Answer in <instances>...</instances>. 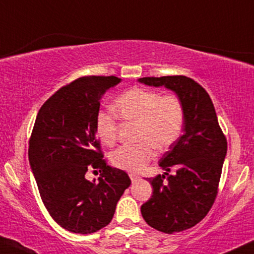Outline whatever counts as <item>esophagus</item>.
<instances>
[{"instance_id":"34e87169","label":"esophagus","mask_w":254,"mask_h":254,"mask_svg":"<svg viewBox=\"0 0 254 254\" xmlns=\"http://www.w3.org/2000/svg\"><path fill=\"white\" fill-rule=\"evenodd\" d=\"M129 176H130L131 181H132V182H135V181H137V180L139 179V175H137V174H135V173H130Z\"/></svg>"}]
</instances>
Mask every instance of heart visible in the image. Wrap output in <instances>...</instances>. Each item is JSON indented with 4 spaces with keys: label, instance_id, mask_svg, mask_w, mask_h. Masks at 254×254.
<instances>
[{
    "label": "heart",
    "instance_id": "obj_1",
    "mask_svg": "<svg viewBox=\"0 0 254 254\" xmlns=\"http://www.w3.org/2000/svg\"><path fill=\"white\" fill-rule=\"evenodd\" d=\"M114 108L124 121L137 122L138 144L123 145L111 155L116 167L138 172L155 156L156 148L166 150L175 143L185 124V108L179 97L162 96L146 88H132L115 100ZM96 132L103 143L117 140V119L111 112L100 110L96 116Z\"/></svg>",
    "mask_w": 254,
    "mask_h": 254
}]
</instances>
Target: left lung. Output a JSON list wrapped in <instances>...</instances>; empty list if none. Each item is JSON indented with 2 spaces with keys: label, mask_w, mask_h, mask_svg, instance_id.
Masks as SVG:
<instances>
[{
  "label": "left lung",
  "mask_w": 254,
  "mask_h": 254,
  "mask_svg": "<svg viewBox=\"0 0 254 254\" xmlns=\"http://www.w3.org/2000/svg\"><path fill=\"white\" fill-rule=\"evenodd\" d=\"M138 81L173 91L185 108L182 135L160 160L163 175L148 180L154 191L140 207L143 219L155 230L182 232L200 222L214 202L227 142L209 94L193 79L172 75ZM172 167L176 174L166 179Z\"/></svg>",
  "instance_id": "1"
}]
</instances>
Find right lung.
I'll return each mask as SVG.
<instances>
[{
	"label": "right lung",
	"mask_w": 254,
	"mask_h": 254,
	"mask_svg": "<svg viewBox=\"0 0 254 254\" xmlns=\"http://www.w3.org/2000/svg\"><path fill=\"white\" fill-rule=\"evenodd\" d=\"M121 78L82 77L46 100L29 140V164L45 207L58 225L90 234L110 224L116 204L130 187L123 170L109 166L99 151L96 116L100 99ZM99 169L98 182L84 176Z\"/></svg>",
	"instance_id": "obj_1"
}]
</instances>
